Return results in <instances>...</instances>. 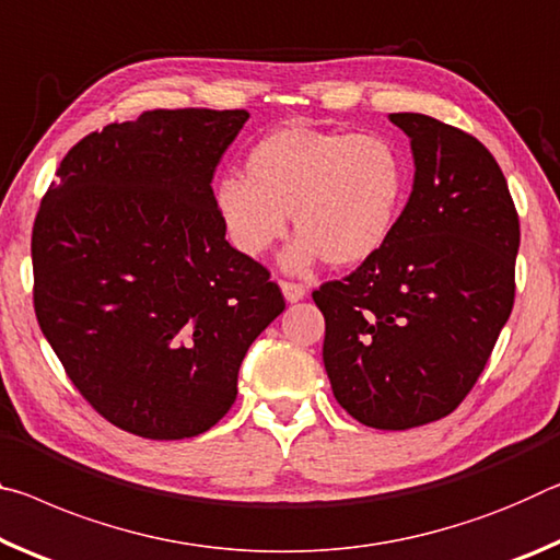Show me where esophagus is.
Segmentation results:
<instances>
[{
  "mask_svg": "<svg viewBox=\"0 0 560 560\" xmlns=\"http://www.w3.org/2000/svg\"><path fill=\"white\" fill-rule=\"evenodd\" d=\"M280 288H282V295H285V300H288V302H300L302 298L307 295V288H305V285H300V282L282 280V282H280Z\"/></svg>",
  "mask_w": 560,
  "mask_h": 560,
  "instance_id": "obj_1",
  "label": "esophagus"
}]
</instances>
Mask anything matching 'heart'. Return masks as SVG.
Instances as JSON below:
<instances>
[{
	"label": "heart",
	"instance_id": "heart-1",
	"mask_svg": "<svg viewBox=\"0 0 560 560\" xmlns=\"http://www.w3.org/2000/svg\"><path fill=\"white\" fill-rule=\"evenodd\" d=\"M409 194V166L387 136L345 128L282 126L253 145L245 178L215 186V210L231 243L260 258L288 233L292 270L327 260L357 268L389 243Z\"/></svg>",
	"mask_w": 560,
	"mask_h": 560
}]
</instances>
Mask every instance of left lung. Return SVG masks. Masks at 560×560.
<instances>
[{
  "instance_id": "8db88e82",
  "label": "left lung",
  "mask_w": 560,
  "mask_h": 560,
  "mask_svg": "<svg viewBox=\"0 0 560 560\" xmlns=\"http://www.w3.org/2000/svg\"><path fill=\"white\" fill-rule=\"evenodd\" d=\"M409 136L415 186L389 243L313 292L335 399L374 429H411L462 405L516 295L518 213L487 145L424 114Z\"/></svg>"
}]
</instances>
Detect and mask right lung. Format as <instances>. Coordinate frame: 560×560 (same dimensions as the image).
Returning <instances> with one entry per match:
<instances>
[{
  "mask_svg": "<svg viewBox=\"0 0 560 560\" xmlns=\"http://www.w3.org/2000/svg\"><path fill=\"white\" fill-rule=\"evenodd\" d=\"M250 114L155 108L63 155L32 231L34 313L101 417L143 439L208 432L285 298L225 241L215 166Z\"/></svg>",
  "mask_w": 560,
  "mask_h": 560,
  "instance_id": "add662e5",
  "label": "right lung"
}]
</instances>
